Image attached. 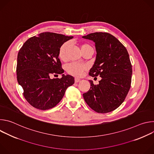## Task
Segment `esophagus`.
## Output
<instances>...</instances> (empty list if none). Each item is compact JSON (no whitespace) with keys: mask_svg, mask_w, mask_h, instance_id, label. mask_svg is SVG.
I'll return each mask as SVG.
<instances>
[{"mask_svg":"<svg viewBox=\"0 0 154 154\" xmlns=\"http://www.w3.org/2000/svg\"><path fill=\"white\" fill-rule=\"evenodd\" d=\"M80 81V79H78V78H75V83H78Z\"/></svg>","mask_w":154,"mask_h":154,"instance_id":"1","label":"esophagus"}]
</instances>
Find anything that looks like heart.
Wrapping results in <instances>:
<instances>
[{
  "label": "heart",
  "instance_id": "1",
  "mask_svg": "<svg viewBox=\"0 0 154 154\" xmlns=\"http://www.w3.org/2000/svg\"><path fill=\"white\" fill-rule=\"evenodd\" d=\"M69 46V42H65L60 46L58 51V57L61 60L64 61L66 59V52ZM80 47L82 53L88 49H93L90 45L85 42L82 43L80 45ZM66 69L67 72L71 75L75 77H81L83 72L86 71L87 67L85 65L80 64L76 63H71L67 66Z\"/></svg>",
  "mask_w": 154,
  "mask_h": 154
}]
</instances>
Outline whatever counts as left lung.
<instances>
[{"label":"left lung","instance_id":"8db88e82","mask_svg":"<svg viewBox=\"0 0 154 154\" xmlns=\"http://www.w3.org/2000/svg\"><path fill=\"white\" fill-rule=\"evenodd\" d=\"M95 42L96 58L89 75L100 76L98 85L90 80L89 91L83 94L91 109L99 113L112 112L124 101L130 88L132 66L126 48L114 36L95 32L83 36Z\"/></svg>","mask_w":154,"mask_h":154}]
</instances>
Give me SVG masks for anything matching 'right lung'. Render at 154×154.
<instances>
[{
  "label": "right lung",
  "mask_w": 154,
  "mask_h": 154,
  "mask_svg": "<svg viewBox=\"0 0 154 154\" xmlns=\"http://www.w3.org/2000/svg\"><path fill=\"white\" fill-rule=\"evenodd\" d=\"M72 38L44 32L30 38L19 49L17 80L24 90L25 99L32 106L41 110L55 106L68 87L74 83V78L69 75L51 79L52 74L58 75L64 72L58 51L64 42Z\"/></svg>",
  "instance_id": "add662e5"
}]
</instances>
